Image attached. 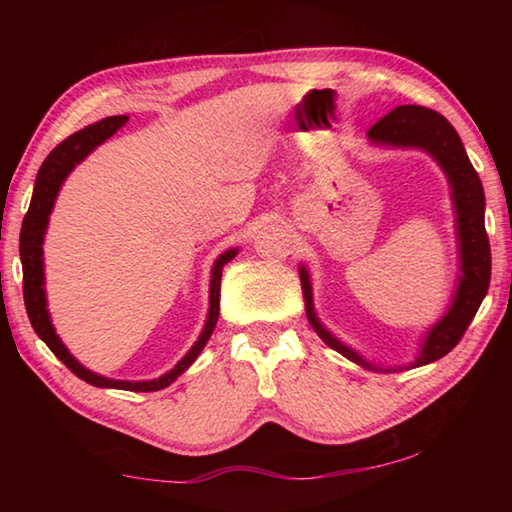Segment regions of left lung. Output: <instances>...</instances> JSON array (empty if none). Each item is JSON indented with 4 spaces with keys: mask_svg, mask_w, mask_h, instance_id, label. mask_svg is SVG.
I'll return each instance as SVG.
<instances>
[{
    "mask_svg": "<svg viewBox=\"0 0 512 512\" xmlns=\"http://www.w3.org/2000/svg\"><path fill=\"white\" fill-rule=\"evenodd\" d=\"M368 140L381 146H395V149H422L445 171L452 187L454 216H456V239H458V264H461V280L454 293L452 305L447 314L433 325L424 336L418 359L406 368L427 366L438 359H443L447 352L456 348V343L463 339L465 329L470 327L472 318L479 311L481 302L490 287V241L485 235V196L479 173L474 171L470 158L463 149V142L454 126L438 115L436 110L422 106H397L381 117L368 131ZM302 293H305V307L309 325L316 329V334L329 348L341 352L345 359L359 363L368 370H402L400 368H377L370 361L354 352L348 345L341 343L332 332H327L316 316L314 293H311L309 271L300 266Z\"/></svg>",
    "mask_w": 512,
    "mask_h": 512,
    "instance_id": "8db88e82",
    "label": "left lung"
}]
</instances>
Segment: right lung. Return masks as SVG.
Segmentation results:
<instances>
[{"mask_svg": "<svg viewBox=\"0 0 512 512\" xmlns=\"http://www.w3.org/2000/svg\"><path fill=\"white\" fill-rule=\"evenodd\" d=\"M128 121L126 115L121 117H106L97 121V124L85 126L83 131L69 135L65 142H60L54 151H51L42 167L38 171L36 187H33L31 205L29 212L22 221L20 230V259H22V289H24V307H27V314L33 329L40 336L42 341L47 343V348L56 354V357L65 363V366L74 372L76 377L88 381L92 386L99 388H119V391H135V393H151L160 391V388H167L171 381H176L183 372L192 366L198 354L210 341V336L216 327V320H219V298H221V271L223 266L235 259L237 248H230L216 257L212 266V277H210V311H207V320L198 341L192 345L183 359H180L176 366L169 372H164L162 377L151 379V381H121V379H108L97 372L88 370L76 361L65 343L58 339L54 325H51L49 309H47V296H45V262H42V241H45V232L49 225V214L54 210L56 196L63 187L65 178L72 173V169L79 164L83 158L103 144L108 137L115 135L121 126Z\"/></svg>", "mask_w": 512, "mask_h": 512, "instance_id": "add662e5", "label": "right lung"}]
</instances>
